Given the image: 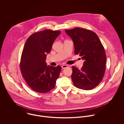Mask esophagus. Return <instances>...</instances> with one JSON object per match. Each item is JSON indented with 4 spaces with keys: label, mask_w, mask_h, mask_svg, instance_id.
<instances>
[{
    "label": "esophagus",
    "mask_w": 124,
    "mask_h": 124,
    "mask_svg": "<svg viewBox=\"0 0 124 124\" xmlns=\"http://www.w3.org/2000/svg\"><path fill=\"white\" fill-rule=\"evenodd\" d=\"M67 67H68V65H63L62 66V69H65V68H67Z\"/></svg>",
    "instance_id": "esophagus-1"
}]
</instances>
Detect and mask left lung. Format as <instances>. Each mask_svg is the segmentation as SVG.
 <instances>
[{"label":"left lung","mask_w":124,"mask_h":124,"mask_svg":"<svg viewBox=\"0 0 124 124\" xmlns=\"http://www.w3.org/2000/svg\"><path fill=\"white\" fill-rule=\"evenodd\" d=\"M65 31L73 42L75 54L85 60L81 70L72 67L73 85L85 90L95 88L102 81L106 71V55L100 39L94 32L81 28Z\"/></svg>","instance_id":"left-lung-1"}]
</instances>
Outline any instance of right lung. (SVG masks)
<instances>
[{"mask_svg":"<svg viewBox=\"0 0 124 124\" xmlns=\"http://www.w3.org/2000/svg\"><path fill=\"white\" fill-rule=\"evenodd\" d=\"M60 31L50 30L37 32L27 39L21 54L20 68L28 85L36 92L45 93L54 88L62 68L47 66V54Z\"/></svg>","mask_w":124,"mask_h":124,"instance_id":"1","label":"right lung"}]
</instances>
